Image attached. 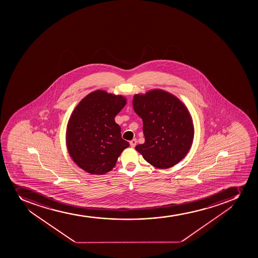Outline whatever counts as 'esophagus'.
I'll use <instances>...</instances> for the list:
<instances>
[{"label":"esophagus","instance_id":"obj_1","mask_svg":"<svg viewBox=\"0 0 258 258\" xmlns=\"http://www.w3.org/2000/svg\"><path fill=\"white\" fill-rule=\"evenodd\" d=\"M130 144H131V147H136L137 141H136V139H134V140H132V141L130 142Z\"/></svg>","mask_w":258,"mask_h":258}]
</instances>
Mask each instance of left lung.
Masks as SVG:
<instances>
[{
  "instance_id": "8db88e82",
  "label": "left lung",
  "mask_w": 258,
  "mask_h": 258,
  "mask_svg": "<svg viewBox=\"0 0 258 258\" xmlns=\"http://www.w3.org/2000/svg\"><path fill=\"white\" fill-rule=\"evenodd\" d=\"M135 112L142 118L145 143L136 146L147 162L157 168H170L191 148L194 130L185 105L162 90L135 95Z\"/></svg>"
}]
</instances>
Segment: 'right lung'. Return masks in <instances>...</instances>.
<instances>
[{
  "mask_svg": "<svg viewBox=\"0 0 258 258\" xmlns=\"http://www.w3.org/2000/svg\"><path fill=\"white\" fill-rule=\"evenodd\" d=\"M126 104L122 96L97 90L77 105L67 124V146L75 163L88 173L111 171L130 146L114 117Z\"/></svg>",
  "mask_w": 258,
  "mask_h": 258,
  "instance_id": "right-lung-1",
  "label": "right lung"
}]
</instances>
